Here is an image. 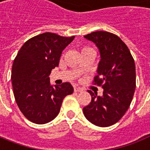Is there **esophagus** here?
Listing matches in <instances>:
<instances>
[{
	"mask_svg": "<svg viewBox=\"0 0 150 150\" xmlns=\"http://www.w3.org/2000/svg\"><path fill=\"white\" fill-rule=\"evenodd\" d=\"M74 91H83V88H81V87H78V86H74Z\"/></svg>",
	"mask_w": 150,
	"mask_h": 150,
	"instance_id": "34e87169",
	"label": "esophagus"
}]
</instances>
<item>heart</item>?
Returning a JSON list of instances; mask_svg holds the SVG:
<instances>
[{
    "label": "heart",
    "instance_id": "heart-1",
    "mask_svg": "<svg viewBox=\"0 0 150 150\" xmlns=\"http://www.w3.org/2000/svg\"><path fill=\"white\" fill-rule=\"evenodd\" d=\"M88 50H91V49L89 48V47H87V46H84V47H83V48L81 49V52H82L88 51Z\"/></svg>",
    "mask_w": 150,
    "mask_h": 150
}]
</instances>
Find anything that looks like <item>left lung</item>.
I'll return each instance as SVG.
<instances>
[{
    "instance_id": "1",
    "label": "left lung",
    "mask_w": 150,
    "mask_h": 150,
    "mask_svg": "<svg viewBox=\"0 0 150 150\" xmlns=\"http://www.w3.org/2000/svg\"><path fill=\"white\" fill-rule=\"evenodd\" d=\"M84 38L100 51L98 75L92 83L104 91L100 97L88 90L91 100L83 107V113L97 126H110L121 120L132 103L136 88L134 60L126 44L112 33L98 30Z\"/></svg>"
}]
</instances>
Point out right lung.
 Here are the masks:
<instances>
[{"label": "right lung", "mask_w": 150, "mask_h": 150, "mask_svg": "<svg viewBox=\"0 0 150 150\" xmlns=\"http://www.w3.org/2000/svg\"><path fill=\"white\" fill-rule=\"evenodd\" d=\"M74 38L46 32L29 39L18 51L12 67V85L17 105L29 121L41 125L53 120L63 99L74 92L70 83L53 87L49 77Z\"/></svg>", "instance_id": "1"}]
</instances>
